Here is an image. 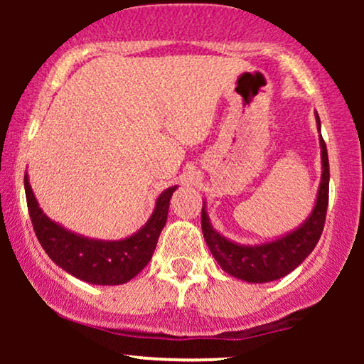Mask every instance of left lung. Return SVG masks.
<instances>
[{
  "instance_id": "left-lung-1",
  "label": "left lung",
  "mask_w": 364,
  "mask_h": 364,
  "mask_svg": "<svg viewBox=\"0 0 364 364\" xmlns=\"http://www.w3.org/2000/svg\"><path fill=\"white\" fill-rule=\"evenodd\" d=\"M316 127L320 132L321 149V182L318 187L316 202L306 220L295 230L275 238V240L243 245L218 233L210 223L205 210V200L202 205V232L212 255L228 275L240 278L248 283H267L283 278L295 270L300 263L313 252L320 240L325 227L328 191H330V164H328L326 144L321 137V122L318 114Z\"/></svg>"
}]
</instances>
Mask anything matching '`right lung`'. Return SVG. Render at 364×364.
<instances>
[{
    "label": "right lung",
    "mask_w": 364,
    "mask_h": 364,
    "mask_svg": "<svg viewBox=\"0 0 364 364\" xmlns=\"http://www.w3.org/2000/svg\"><path fill=\"white\" fill-rule=\"evenodd\" d=\"M177 187H168L157 197L146 225L131 237L122 240H97L74 233L51 220L39 207L28 173H24L29 217L44 252L63 270L92 285H122L142 272L156 250L159 235L167 222L171 197Z\"/></svg>",
    "instance_id": "add662e5"
}]
</instances>
